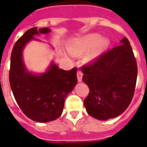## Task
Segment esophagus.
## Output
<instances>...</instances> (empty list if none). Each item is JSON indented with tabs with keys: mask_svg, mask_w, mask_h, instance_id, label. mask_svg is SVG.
<instances>
[{
	"mask_svg": "<svg viewBox=\"0 0 147 147\" xmlns=\"http://www.w3.org/2000/svg\"><path fill=\"white\" fill-rule=\"evenodd\" d=\"M82 76H83V74L82 71H77V78H78V82H82Z\"/></svg>",
	"mask_w": 147,
	"mask_h": 147,
	"instance_id": "1",
	"label": "esophagus"
}]
</instances>
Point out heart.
Wrapping results in <instances>:
<instances>
[{"instance_id":"heart-1","label":"heart","mask_w":147,"mask_h":147,"mask_svg":"<svg viewBox=\"0 0 147 147\" xmlns=\"http://www.w3.org/2000/svg\"><path fill=\"white\" fill-rule=\"evenodd\" d=\"M109 45V40L105 38L101 39V36L98 34H89L85 37L76 40L72 42L69 49L74 54L85 53L92 49L89 54L87 55L88 61L95 59L100 55Z\"/></svg>"}]
</instances>
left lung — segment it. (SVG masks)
I'll list each match as a JSON object with an SVG mask.
<instances>
[{"label": "left lung", "mask_w": 147, "mask_h": 147, "mask_svg": "<svg viewBox=\"0 0 147 147\" xmlns=\"http://www.w3.org/2000/svg\"><path fill=\"white\" fill-rule=\"evenodd\" d=\"M121 44L83 65L82 81L89 88L84 100L88 114L106 121L121 114L132 100L137 77V65L126 37Z\"/></svg>", "instance_id": "left-lung-1"}]
</instances>
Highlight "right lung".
Here are the masks:
<instances>
[{"label":"right lung","mask_w":147,"mask_h":147,"mask_svg":"<svg viewBox=\"0 0 147 147\" xmlns=\"http://www.w3.org/2000/svg\"><path fill=\"white\" fill-rule=\"evenodd\" d=\"M48 27L26 31L13 46L10 56L9 80L17 105L29 118L40 123L57 119L63 111L67 95L77 84V69L65 71L51 62L41 74L29 71L23 61V51L27 42L36 40L34 36L48 34Z\"/></svg>","instance_id":"obj_1"}]
</instances>
